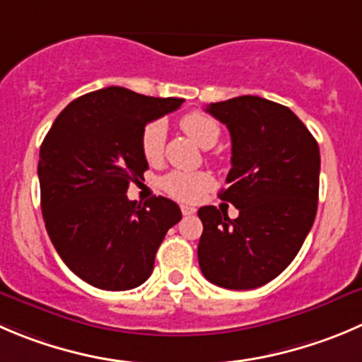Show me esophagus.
Masks as SVG:
<instances>
[{"label": "esophagus", "instance_id": "esophagus-1", "mask_svg": "<svg viewBox=\"0 0 362 362\" xmlns=\"http://www.w3.org/2000/svg\"><path fill=\"white\" fill-rule=\"evenodd\" d=\"M181 213H183L185 216H190V215H194L195 213V208H192V206H181Z\"/></svg>", "mask_w": 362, "mask_h": 362}]
</instances>
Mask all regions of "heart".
<instances>
[{
	"label": "heart",
	"instance_id": "heart-1",
	"mask_svg": "<svg viewBox=\"0 0 362 362\" xmlns=\"http://www.w3.org/2000/svg\"><path fill=\"white\" fill-rule=\"evenodd\" d=\"M179 126L202 149H209L220 139L218 122L202 112H190L183 115L179 120ZM165 139H167V127L161 120H153L144 127L142 136H140V149L149 163H156L163 156ZM160 187L174 199L194 202L201 199L202 194L211 187V177L206 172L174 170L161 177Z\"/></svg>",
	"mask_w": 362,
	"mask_h": 362
}]
</instances>
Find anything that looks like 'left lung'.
Returning a JSON list of instances; mask_svg holds the SVG:
<instances>
[{
    "label": "left lung",
    "instance_id": "1",
    "mask_svg": "<svg viewBox=\"0 0 362 362\" xmlns=\"http://www.w3.org/2000/svg\"><path fill=\"white\" fill-rule=\"evenodd\" d=\"M230 133V170L220 199L238 208L230 220L202 206L199 267L227 290H254L277 277L300 250L318 208L320 149L286 106L240 95L206 108Z\"/></svg>",
    "mask_w": 362,
    "mask_h": 362
}]
</instances>
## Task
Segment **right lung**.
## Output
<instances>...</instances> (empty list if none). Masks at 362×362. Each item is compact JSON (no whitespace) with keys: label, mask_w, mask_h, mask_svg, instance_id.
<instances>
[{"label":"right lung","mask_w":362,"mask_h":362,"mask_svg":"<svg viewBox=\"0 0 362 362\" xmlns=\"http://www.w3.org/2000/svg\"><path fill=\"white\" fill-rule=\"evenodd\" d=\"M106 87L69 103L40 146V208L58 256L80 279L108 291L140 286L158 247L181 220L167 197L129 201L149 168L140 149L147 122L183 105Z\"/></svg>","instance_id":"add662e5"}]
</instances>
